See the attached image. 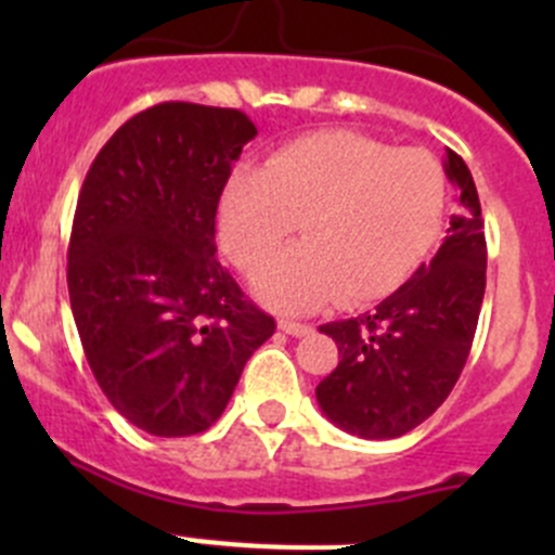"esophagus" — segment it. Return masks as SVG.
I'll use <instances>...</instances> for the list:
<instances>
[{
    "label": "esophagus",
    "instance_id": "esophagus-1",
    "mask_svg": "<svg viewBox=\"0 0 555 555\" xmlns=\"http://www.w3.org/2000/svg\"><path fill=\"white\" fill-rule=\"evenodd\" d=\"M279 330L287 335H293V338H304V335L311 333V324L293 322V319H282V322H279Z\"/></svg>",
    "mask_w": 555,
    "mask_h": 555
}]
</instances>
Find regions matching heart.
<instances>
[{"instance_id": "heart-1", "label": "heart", "mask_w": 555, "mask_h": 555, "mask_svg": "<svg viewBox=\"0 0 555 555\" xmlns=\"http://www.w3.org/2000/svg\"><path fill=\"white\" fill-rule=\"evenodd\" d=\"M443 209L446 177L429 153L319 131L279 147L262 169L233 171L217 233L233 266L251 273L300 220L306 242L273 257L255 293L279 311H311L333 298L371 304L400 287L438 242Z\"/></svg>"}]
</instances>
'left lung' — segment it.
<instances>
[{"label": "left lung", "mask_w": 555, "mask_h": 555, "mask_svg": "<svg viewBox=\"0 0 555 555\" xmlns=\"http://www.w3.org/2000/svg\"><path fill=\"white\" fill-rule=\"evenodd\" d=\"M446 177L456 184L462 211L451 217L438 255L373 311L319 327L340 354L317 386L319 408L365 440L400 438L433 416L473 349L486 293L483 220L473 173L453 150Z\"/></svg>", "instance_id": "8db88e82"}]
</instances>
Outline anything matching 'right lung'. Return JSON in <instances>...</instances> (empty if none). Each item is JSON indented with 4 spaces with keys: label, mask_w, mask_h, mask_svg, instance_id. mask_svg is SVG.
Listing matches in <instances>:
<instances>
[{
    "label": "right lung",
    "mask_w": 555,
    "mask_h": 555,
    "mask_svg": "<svg viewBox=\"0 0 555 555\" xmlns=\"http://www.w3.org/2000/svg\"><path fill=\"white\" fill-rule=\"evenodd\" d=\"M255 137L238 109L155 104L112 133L77 198L66 284L88 365L158 438L209 429L276 330L215 244L220 193Z\"/></svg>",
    "instance_id": "obj_1"
}]
</instances>
